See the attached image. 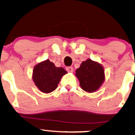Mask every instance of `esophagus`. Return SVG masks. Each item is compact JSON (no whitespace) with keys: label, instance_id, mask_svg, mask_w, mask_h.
Returning a JSON list of instances; mask_svg holds the SVG:
<instances>
[{"label":"esophagus","instance_id":"esophagus-1","mask_svg":"<svg viewBox=\"0 0 135 135\" xmlns=\"http://www.w3.org/2000/svg\"><path fill=\"white\" fill-rule=\"evenodd\" d=\"M66 71L69 72H72L73 71H74V69H73L72 66H67V67L66 68Z\"/></svg>","mask_w":135,"mask_h":135}]
</instances>
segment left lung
Wrapping results in <instances>:
<instances>
[{
    "instance_id": "1",
    "label": "left lung",
    "mask_w": 135,
    "mask_h": 135,
    "mask_svg": "<svg viewBox=\"0 0 135 135\" xmlns=\"http://www.w3.org/2000/svg\"><path fill=\"white\" fill-rule=\"evenodd\" d=\"M75 73L80 87L89 93L94 92L99 89L105 79L104 70L102 66L90 59L83 61Z\"/></svg>"
}]
</instances>
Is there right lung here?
Instances as JSON below:
<instances>
[{"label":"right lung","instance_id":"obj_1","mask_svg":"<svg viewBox=\"0 0 135 135\" xmlns=\"http://www.w3.org/2000/svg\"><path fill=\"white\" fill-rule=\"evenodd\" d=\"M66 71L62 67H56L49 60L34 67L33 80L40 91L49 93L56 89L60 79Z\"/></svg>","mask_w":135,"mask_h":135}]
</instances>
